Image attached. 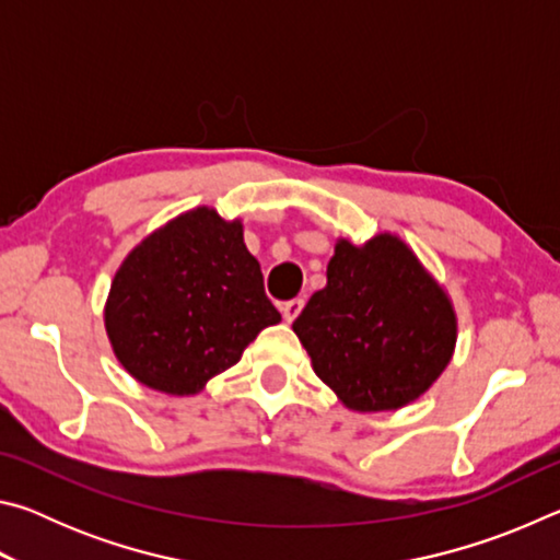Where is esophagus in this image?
Masks as SVG:
<instances>
[{"label":"esophagus","mask_w":560,"mask_h":560,"mask_svg":"<svg viewBox=\"0 0 560 560\" xmlns=\"http://www.w3.org/2000/svg\"><path fill=\"white\" fill-rule=\"evenodd\" d=\"M303 299H293V301H287L281 306V314H283V318H287V324H293V320L299 318V314L303 311Z\"/></svg>","instance_id":"34e87169"}]
</instances>
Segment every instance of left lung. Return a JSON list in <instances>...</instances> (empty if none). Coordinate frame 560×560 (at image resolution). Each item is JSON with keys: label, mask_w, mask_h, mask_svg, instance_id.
I'll use <instances>...</instances> for the list:
<instances>
[{"label": "left lung", "mask_w": 560, "mask_h": 560, "mask_svg": "<svg viewBox=\"0 0 560 560\" xmlns=\"http://www.w3.org/2000/svg\"><path fill=\"white\" fill-rule=\"evenodd\" d=\"M326 289L293 330L316 375L360 412L397 410L447 368L457 320L444 291L393 234L338 242Z\"/></svg>", "instance_id": "1"}]
</instances>
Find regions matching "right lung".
<instances>
[{
    "label": "right lung",
    "mask_w": 560,
    "mask_h": 560,
    "mask_svg": "<svg viewBox=\"0 0 560 560\" xmlns=\"http://www.w3.org/2000/svg\"><path fill=\"white\" fill-rule=\"evenodd\" d=\"M281 320L264 293L242 224L197 207L150 234L110 283L106 330L126 371L170 395H192Z\"/></svg>",
    "instance_id": "1"
}]
</instances>
